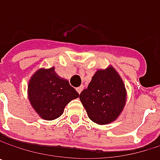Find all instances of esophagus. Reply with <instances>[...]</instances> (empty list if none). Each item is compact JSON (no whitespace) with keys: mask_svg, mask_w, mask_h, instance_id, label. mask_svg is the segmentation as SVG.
I'll list each match as a JSON object with an SVG mask.
<instances>
[{"mask_svg":"<svg viewBox=\"0 0 160 160\" xmlns=\"http://www.w3.org/2000/svg\"><path fill=\"white\" fill-rule=\"evenodd\" d=\"M76 90H77V92H78L79 93H80V92H81V91L83 90V86L81 85V86H80V87H78V88H77Z\"/></svg>","mask_w":160,"mask_h":160,"instance_id":"1","label":"esophagus"}]
</instances>
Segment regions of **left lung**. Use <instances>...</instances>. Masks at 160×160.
Instances as JSON below:
<instances>
[{
    "label": "left lung",
    "instance_id": "8db88e82",
    "mask_svg": "<svg viewBox=\"0 0 160 160\" xmlns=\"http://www.w3.org/2000/svg\"><path fill=\"white\" fill-rule=\"evenodd\" d=\"M80 100L92 121L106 125L121 114L126 105L127 91L118 71L109 66L94 73L88 88L80 92Z\"/></svg>",
    "mask_w": 160,
    "mask_h": 160
}]
</instances>
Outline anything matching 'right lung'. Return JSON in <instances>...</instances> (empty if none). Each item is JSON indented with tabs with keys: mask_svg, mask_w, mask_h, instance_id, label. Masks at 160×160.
<instances>
[{
	"mask_svg": "<svg viewBox=\"0 0 160 160\" xmlns=\"http://www.w3.org/2000/svg\"><path fill=\"white\" fill-rule=\"evenodd\" d=\"M28 97L32 108L45 120L59 118L65 107L79 97L68 80L59 77L54 67L39 68L28 80Z\"/></svg>",
	"mask_w": 160,
	"mask_h": 160,
	"instance_id": "obj_1",
	"label": "right lung"
}]
</instances>
